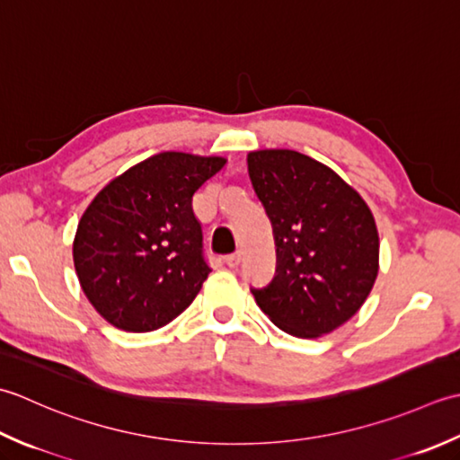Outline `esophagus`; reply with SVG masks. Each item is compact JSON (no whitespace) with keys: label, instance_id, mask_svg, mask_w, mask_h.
I'll return each mask as SVG.
<instances>
[{"label":"esophagus","instance_id":"1","mask_svg":"<svg viewBox=\"0 0 460 460\" xmlns=\"http://www.w3.org/2000/svg\"><path fill=\"white\" fill-rule=\"evenodd\" d=\"M240 254H232V256H226V266L228 268H238V264H240Z\"/></svg>","mask_w":460,"mask_h":460}]
</instances>
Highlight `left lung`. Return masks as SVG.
<instances>
[{
  "mask_svg": "<svg viewBox=\"0 0 460 460\" xmlns=\"http://www.w3.org/2000/svg\"><path fill=\"white\" fill-rule=\"evenodd\" d=\"M248 172L274 228L276 276L252 289L279 330L314 340L359 312L379 271V234L359 192L312 156L266 148Z\"/></svg>",
  "mask_w": 460,
  "mask_h": 460,
  "instance_id": "1",
  "label": "left lung"
}]
</instances>
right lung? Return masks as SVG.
<instances>
[{
  "label": "right lung",
  "instance_id": "1",
  "mask_svg": "<svg viewBox=\"0 0 460 460\" xmlns=\"http://www.w3.org/2000/svg\"><path fill=\"white\" fill-rule=\"evenodd\" d=\"M226 158L158 153L102 189L73 240V261L91 305L123 332L171 323L200 292L210 268L192 196Z\"/></svg>",
  "mask_w": 460,
  "mask_h": 460
}]
</instances>
